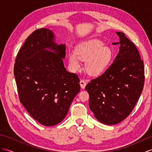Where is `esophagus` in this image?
Returning a JSON list of instances; mask_svg holds the SVG:
<instances>
[{
  "label": "esophagus",
  "instance_id": "esophagus-1",
  "mask_svg": "<svg viewBox=\"0 0 152 152\" xmlns=\"http://www.w3.org/2000/svg\"><path fill=\"white\" fill-rule=\"evenodd\" d=\"M80 86H81V87L82 88H85V86H86V85H87L86 81H85V80H80Z\"/></svg>",
  "mask_w": 152,
  "mask_h": 152
}]
</instances>
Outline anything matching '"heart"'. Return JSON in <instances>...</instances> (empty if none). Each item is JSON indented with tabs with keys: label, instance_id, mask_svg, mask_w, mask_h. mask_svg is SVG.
I'll return each mask as SVG.
<instances>
[{
	"label": "heart",
	"instance_id": "1",
	"mask_svg": "<svg viewBox=\"0 0 152 152\" xmlns=\"http://www.w3.org/2000/svg\"><path fill=\"white\" fill-rule=\"evenodd\" d=\"M112 58L111 49L104 46L103 42L92 39L83 42L76 50L69 54V61L75 70L80 67V60H87L85 67L88 73L98 75L102 72L109 64Z\"/></svg>",
	"mask_w": 152,
	"mask_h": 152
}]
</instances>
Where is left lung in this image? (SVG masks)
Here are the masks:
<instances>
[{
  "label": "left lung",
  "instance_id": "8db88e82",
  "mask_svg": "<svg viewBox=\"0 0 152 152\" xmlns=\"http://www.w3.org/2000/svg\"><path fill=\"white\" fill-rule=\"evenodd\" d=\"M114 61L102 75L91 80L85 89L95 118L105 124L122 121L133 110L145 83V68L138 50L123 33Z\"/></svg>",
  "mask_w": 152,
  "mask_h": 152
}]
</instances>
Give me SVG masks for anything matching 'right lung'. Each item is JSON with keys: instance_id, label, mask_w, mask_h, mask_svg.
Masks as SVG:
<instances>
[{"instance_id": "right-lung-1", "label": "right lung", "mask_w": 152, "mask_h": 152, "mask_svg": "<svg viewBox=\"0 0 152 152\" xmlns=\"http://www.w3.org/2000/svg\"><path fill=\"white\" fill-rule=\"evenodd\" d=\"M53 39L50 30L34 31L19 50L14 65L20 102L44 126L60 123L80 90L79 77L64 67L65 45H56Z\"/></svg>"}]
</instances>
